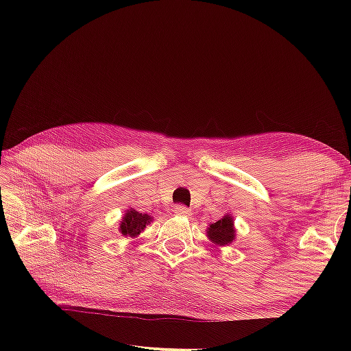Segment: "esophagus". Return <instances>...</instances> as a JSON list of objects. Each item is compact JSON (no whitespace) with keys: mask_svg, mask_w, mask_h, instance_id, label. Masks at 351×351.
I'll return each instance as SVG.
<instances>
[{"mask_svg":"<svg viewBox=\"0 0 351 351\" xmlns=\"http://www.w3.org/2000/svg\"><path fill=\"white\" fill-rule=\"evenodd\" d=\"M173 212L176 213V215L180 217H189L190 215V209L186 206H175L173 207Z\"/></svg>","mask_w":351,"mask_h":351,"instance_id":"obj_1","label":"esophagus"}]
</instances>
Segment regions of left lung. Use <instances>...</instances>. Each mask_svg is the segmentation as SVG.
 I'll return each mask as SVG.
<instances>
[{"mask_svg": "<svg viewBox=\"0 0 351 351\" xmlns=\"http://www.w3.org/2000/svg\"><path fill=\"white\" fill-rule=\"evenodd\" d=\"M207 237L218 246H228L235 240V228L234 218L230 215H224L217 223H212L207 229Z\"/></svg>", "mask_w": 351, "mask_h": 351, "instance_id": "obj_1", "label": "left lung"}]
</instances>
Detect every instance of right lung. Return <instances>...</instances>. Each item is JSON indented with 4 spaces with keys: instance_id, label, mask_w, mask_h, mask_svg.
<instances>
[{
    "instance_id": "add662e5",
    "label": "right lung",
    "mask_w": 351,
    "mask_h": 351,
    "mask_svg": "<svg viewBox=\"0 0 351 351\" xmlns=\"http://www.w3.org/2000/svg\"><path fill=\"white\" fill-rule=\"evenodd\" d=\"M152 223V217L147 215V213H141L134 209L127 210L125 215H123L121 226H119V230H121L122 235L125 237H138L142 230L147 228V224Z\"/></svg>"
}]
</instances>
